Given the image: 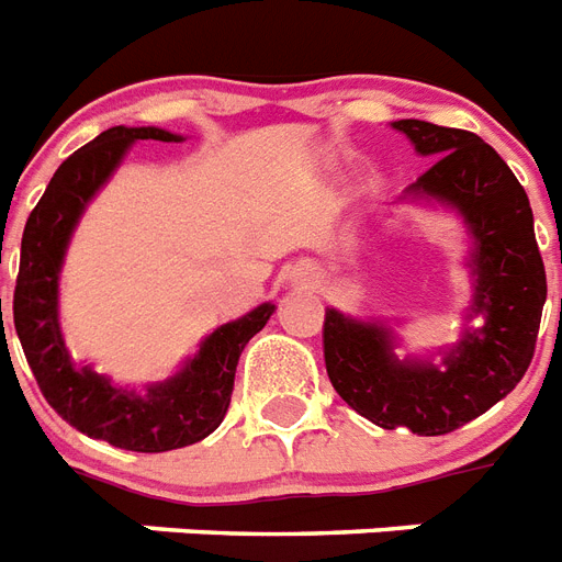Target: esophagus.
Segmentation results:
<instances>
[{
  "label": "esophagus",
  "instance_id": "esophagus-1",
  "mask_svg": "<svg viewBox=\"0 0 562 562\" xmlns=\"http://www.w3.org/2000/svg\"><path fill=\"white\" fill-rule=\"evenodd\" d=\"M313 278H316V272H310V269H302V272H299V281H313Z\"/></svg>",
  "mask_w": 562,
  "mask_h": 562
}]
</instances>
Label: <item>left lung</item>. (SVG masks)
I'll use <instances>...</instances> for the list:
<instances>
[{"label": "left lung", "mask_w": 562, "mask_h": 562, "mask_svg": "<svg viewBox=\"0 0 562 562\" xmlns=\"http://www.w3.org/2000/svg\"><path fill=\"white\" fill-rule=\"evenodd\" d=\"M394 130L432 165L406 188L408 200H435L464 217L473 252V304L467 318L484 327L429 359L394 357V334L380 322H359L325 310V366L330 383L353 412L383 429L447 435L516 389L531 366L546 267L533 237L531 203L514 170L487 142L429 121H394Z\"/></svg>", "instance_id": "obj_1"}]
</instances>
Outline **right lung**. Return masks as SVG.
Listing matches in <instances>:
<instances>
[{
	"label": "right lung",
	"instance_id": "add662e5",
	"mask_svg": "<svg viewBox=\"0 0 562 562\" xmlns=\"http://www.w3.org/2000/svg\"><path fill=\"white\" fill-rule=\"evenodd\" d=\"M138 138L182 142V136L159 127H110L54 170L46 194L40 196L22 232L13 327L40 392L66 424L121 450L168 452L203 441L223 424L235 389L237 359L276 313V304H260L252 313L220 325L177 374L147 385L145 392L112 385L89 366L71 362L57 318L63 258L89 200L106 186Z\"/></svg>",
	"mask_w": 562,
	"mask_h": 562
}]
</instances>
